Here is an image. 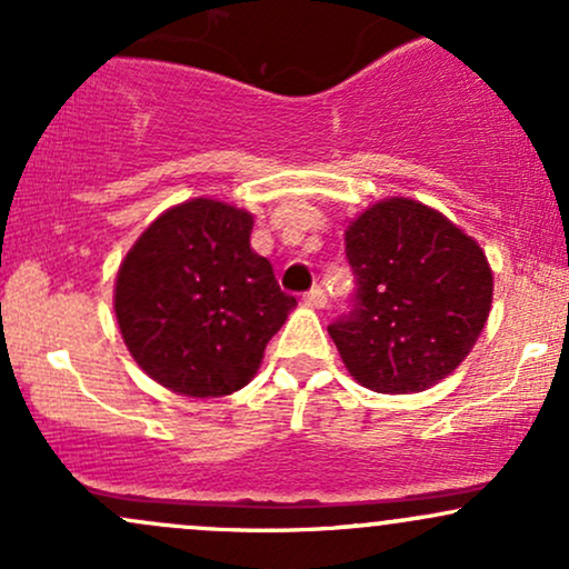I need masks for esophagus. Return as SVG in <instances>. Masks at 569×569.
Here are the masks:
<instances>
[{
	"mask_svg": "<svg viewBox=\"0 0 569 569\" xmlns=\"http://www.w3.org/2000/svg\"><path fill=\"white\" fill-rule=\"evenodd\" d=\"M305 302L310 305V307H318V310H321V307H326V302H329V297H326V291L321 289V286H312V289L307 291Z\"/></svg>",
	"mask_w": 569,
	"mask_h": 569,
	"instance_id": "1",
	"label": "esophagus"
}]
</instances>
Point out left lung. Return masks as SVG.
Instances as JSON below:
<instances>
[{
  "label": "left lung",
  "instance_id": "1",
  "mask_svg": "<svg viewBox=\"0 0 569 569\" xmlns=\"http://www.w3.org/2000/svg\"><path fill=\"white\" fill-rule=\"evenodd\" d=\"M352 310L329 326L350 377L375 393H420L466 361L492 307V270L436 208L380 200L345 230Z\"/></svg>",
  "mask_w": 569,
  "mask_h": 569
}]
</instances>
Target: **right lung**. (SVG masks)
Masks as SVG:
<instances>
[{"mask_svg":"<svg viewBox=\"0 0 569 569\" xmlns=\"http://www.w3.org/2000/svg\"><path fill=\"white\" fill-rule=\"evenodd\" d=\"M253 217L194 198L160 213L117 270L114 316L130 356L189 398L246 388L297 299L251 248Z\"/></svg>","mask_w":569,"mask_h":569,"instance_id":"1","label":"right lung"}]
</instances>
